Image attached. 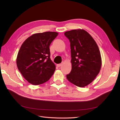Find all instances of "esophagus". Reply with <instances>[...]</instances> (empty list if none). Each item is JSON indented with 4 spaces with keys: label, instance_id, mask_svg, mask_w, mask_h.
I'll list each match as a JSON object with an SVG mask.
<instances>
[{
    "label": "esophagus",
    "instance_id": "1",
    "mask_svg": "<svg viewBox=\"0 0 120 120\" xmlns=\"http://www.w3.org/2000/svg\"><path fill=\"white\" fill-rule=\"evenodd\" d=\"M62 65H63V64H57L56 66H57V67H60L62 66Z\"/></svg>",
    "mask_w": 120,
    "mask_h": 120
}]
</instances>
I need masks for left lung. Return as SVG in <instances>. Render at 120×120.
Returning <instances> with one entry per match:
<instances>
[{
	"label": "left lung",
	"instance_id": "1",
	"mask_svg": "<svg viewBox=\"0 0 120 120\" xmlns=\"http://www.w3.org/2000/svg\"><path fill=\"white\" fill-rule=\"evenodd\" d=\"M70 42L71 70L68 80L79 87L91 83L101 66V53L96 42L88 32L77 29L64 33Z\"/></svg>",
	"mask_w": 120,
	"mask_h": 120
}]
</instances>
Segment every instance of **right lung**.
<instances>
[{"label": "right lung", "instance_id": "obj_1", "mask_svg": "<svg viewBox=\"0 0 120 120\" xmlns=\"http://www.w3.org/2000/svg\"><path fill=\"white\" fill-rule=\"evenodd\" d=\"M58 35L56 32L34 34L23 42L17 54L16 64L23 78L31 84L48 81L56 70L50 60L49 45Z\"/></svg>", "mask_w": 120, "mask_h": 120}]
</instances>
